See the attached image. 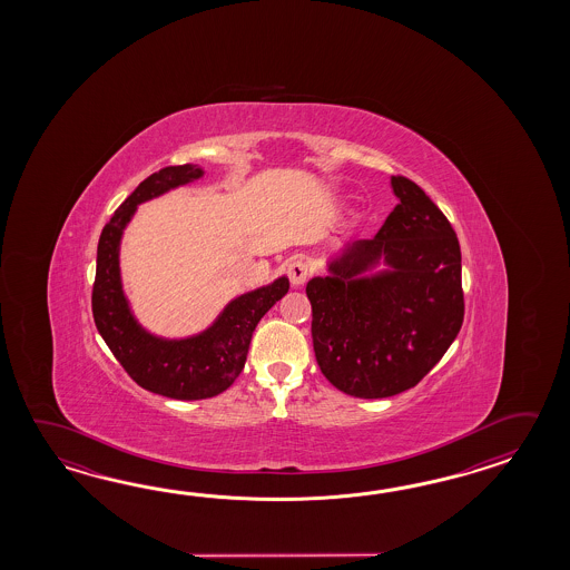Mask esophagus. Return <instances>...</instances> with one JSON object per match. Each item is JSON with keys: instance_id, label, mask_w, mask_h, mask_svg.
Returning <instances> with one entry per match:
<instances>
[{"instance_id": "34e87169", "label": "esophagus", "mask_w": 570, "mask_h": 570, "mask_svg": "<svg viewBox=\"0 0 570 570\" xmlns=\"http://www.w3.org/2000/svg\"><path fill=\"white\" fill-rule=\"evenodd\" d=\"M312 268L303 261V258H295L287 265V277H289L293 287H299L305 281L309 279Z\"/></svg>"}]
</instances>
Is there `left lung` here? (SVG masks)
<instances>
[{"instance_id": "left-lung-1", "label": "left lung", "mask_w": 570, "mask_h": 570, "mask_svg": "<svg viewBox=\"0 0 570 570\" xmlns=\"http://www.w3.org/2000/svg\"><path fill=\"white\" fill-rule=\"evenodd\" d=\"M400 204L371 240H358L315 277L312 338L320 371L352 397L415 387L449 351L464 320L461 244L449 218L407 177H391ZM383 257L390 271L363 278Z\"/></svg>"}]
</instances>
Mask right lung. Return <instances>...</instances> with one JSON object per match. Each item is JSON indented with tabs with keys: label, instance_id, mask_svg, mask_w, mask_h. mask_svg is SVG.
I'll return each instance as SVG.
<instances>
[{
	"label": "right lung",
	"instance_id": "1",
	"mask_svg": "<svg viewBox=\"0 0 570 570\" xmlns=\"http://www.w3.org/2000/svg\"><path fill=\"white\" fill-rule=\"evenodd\" d=\"M195 165L165 167L140 183L104 226L97 244V267L91 309L97 330L124 371L140 387L170 400H207L230 387L243 373L256 324L289 291V279L244 293L228 303L214 326L194 338L163 340L136 324L121 293V232L136 206L150 197L199 179Z\"/></svg>",
	"mask_w": 570,
	"mask_h": 570
}]
</instances>
